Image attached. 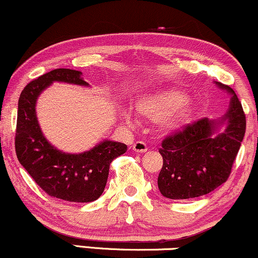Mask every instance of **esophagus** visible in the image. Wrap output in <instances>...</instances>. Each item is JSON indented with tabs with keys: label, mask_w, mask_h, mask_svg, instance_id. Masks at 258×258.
Masks as SVG:
<instances>
[{
	"label": "esophagus",
	"mask_w": 258,
	"mask_h": 258,
	"mask_svg": "<svg viewBox=\"0 0 258 258\" xmlns=\"http://www.w3.org/2000/svg\"><path fill=\"white\" fill-rule=\"evenodd\" d=\"M133 151L138 152V153H145V152H147V146H146L145 142L138 141L133 145Z\"/></svg>",
	"instance_id": "esophagus-1"
}]
</instances>
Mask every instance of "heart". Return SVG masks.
I'll return each instance as SVG.
<instances>
[{
  "label": "heart",
  "mask_w": 258,
  "mask_h": 258,
  "mask_svg": "<svg viewBox=\"0 0 258 258\" xmlns=\"http://www.w3.org/2000/svg\"><path fill=\"white\" fill-rule=\"evenodd\" d=\"M190 95L179 88H164L140 95L135 100V110L142 118L154 123L166 132H177L191 119L194 109L189 106ZM123 119L130 124L133 117L128 111L122 112Z\"/></svg>",
  "instance_id": "1"
}]
</instances>
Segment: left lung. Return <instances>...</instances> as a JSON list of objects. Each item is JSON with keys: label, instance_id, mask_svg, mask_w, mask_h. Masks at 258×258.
Wrapping results in <instances>:
<instances>
[{"label": "left lung", "instance_id": "obj_1", "mask_svg": "<svg viewBox=\"0 0 258 258\" xmlns=\"http://www.w3.org/2000/svg\"><path fill=\"white\" fill-rule=\"evenodd\" d=\"M231 95L220 118H202L163 141V167L158 177L161 195L187 200L207 195L227 180L245 134V114L231 87L214 81Z\"/></svg>", "mask_w": 258, "mask_h": 258}]
</instances>
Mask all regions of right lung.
<instances>
[{
	"label": "right lung",
	"instance_id": "obj_1",
	"mask_svg": "<svg viewBox=\"0 0 258 258\" xmlns=\"http://www.w3.org/2000/svg\"><path fill=\"white\" fill-rule=\"evenodd\" d=\"M53 82L90 87L82 73L58 68L31 81L18 104L15 152L20 164L49 196L69 202H92L106 185L111 161L126 152L122 142L103 140L90 151L66 153L47 141L37 118L39 95Z\"/></svg>",
	"mask_w": 258,
	"mask_h": 258
}]
</instances>
